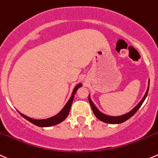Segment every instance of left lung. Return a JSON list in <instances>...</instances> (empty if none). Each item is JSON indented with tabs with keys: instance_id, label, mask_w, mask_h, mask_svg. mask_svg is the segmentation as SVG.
<instances>
[{
	"instance_id": "8db88e82",
	"label": "left lung",
	"mask_w": 158,
	"mask_h": 158,
	"mask_svg": "<svg viewBox=\"0 0 158 158\" xmlns=\"http://www.w3.org/2000/svg\"><path fill=\"white\" fill-rule=\"evenodd\" d=\"M149 85H150V80L148 81V89H147L146 93H145L143 99L140 101V102H139V103L137 104V105L132 110H131L129 113H126V114L121 115V116H109V115H106L104 114V113H102V112H100L97 108H96V106L94 105L93 101L91 100V98H90L89 95V102L90 106H91L92 110H93V113H94L95 116H96V118H98L99 120L104 122V123H111V124H118V123H123L124 121H126V120H127L128 119H130L132 116H134V115L136 113V112L140 109V107L141 106V105L143 104V101H144L145 99H146L147 96H148V90H149Z\"/></svg>"
}]
</instances>
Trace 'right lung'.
<instances>
[{
  "label": "right lung",
  "mask_w": 158,
  "mask_h": 158,
  "mask_svg": "<svg viewBox=\"0 0 158 158\" xmlns=\"http://www.w3.org/2000/svg\"><path fill=\"white\" fill-rule=\"evenodd\" d=\"M81 86H82V84L81 83H79L78 85H76V87H75L74 89H73L70 99H69V101L67 102V103L65 104V106L63 107V109H62L58 114H56V116H52V117L48 118V119H44V120H35V119H32V118H30L28 117V116H25V115H24L23 113H20L19 111H18V113L21 114V116H22L23 117L25 118L26 120H28L29 122H31V123H33V124L36 125V126L38 127H52L55 126V125L56 124H59L61 122L65 120V118L68 116L70 111V109H71L72 103H73V102L75 94H76L78 89Z\"/></svg>",
  "instance_id": "add662e5"
}]
</instances>
